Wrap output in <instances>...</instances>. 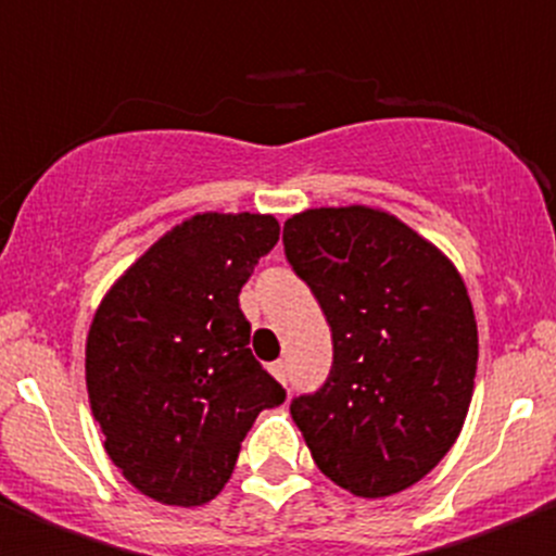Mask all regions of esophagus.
<instances>
[{
  "instance_id": "34e87169",
  "label": "esophagus",
  "mask_w": 556,
  "mask_h": 556,
  "mask_svg": "<svg viewBox=\"0 0 556 556\" xmlns=\"http://www.w3.org/2000/svg\"><path fill=\"white\" fill-rule=\"evenodd\" d=\"M269 370H273V376L278 378V381H281L283 387H287V381H289V372H287V362H275L273 367H269Z\"/></svg>"
}]
</instances>
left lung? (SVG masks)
I'll return each mask as SVG.
<instances>
[{
    "instance_id": "obj_1",
    "label": "left lung",
    "mask_w": 556,
    "mask_h": 556,
    "mask_svg": "<svg viewBox=\"0 0 556 556\" xmlns=\"http://www.w3.org/2000/svg\"><path fill=\"white\" fill-rule=\"evenodd\" d=\"M283 253L331 326L328 378L289 404L317 468L365 498L412 488L448 454L473 395L479 337L459 273L365 205L287 219Z\"/></svg>"
}]
</instances>
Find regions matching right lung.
Returning <instances> with one entry per match:
<instances>
[{
  "instance_id": "right-lung-1",
  "label": "right lung",
  "mask_w": 556,
  "mask_h": 556,
  "mask_svg": "<svg viewBox=\"0 0 556 556\" xmlns=\"http://www.w3.org/2000/svg\"><path fill=\"white\" fill-rule=\"evenodd\" d=\"M278 233L262 214H198L152 244L97 308L86 345L91 412L113 465L161 504L214 498L258 412L287 401L248 348L239 308Z\"/></svg>"
}]
</instances>
